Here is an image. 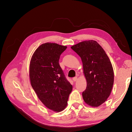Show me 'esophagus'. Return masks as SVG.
I'll use <instances>...</instances> for the list:
<instances>
[{"mask_svg":"<svg viewBox=\"0 0 132 132\" xmlns=\"http://www.w3.org/2000/svg\"><path fill=\"white\" fill-rule=\"evenodd\" d=\"M77 80V77H76V76L73 78V81H75V82Z\"/></svg>","mask_w":132,"mask_h":132,"instance_id":"esophagus-1","label":"esophagus"}]
</instances>
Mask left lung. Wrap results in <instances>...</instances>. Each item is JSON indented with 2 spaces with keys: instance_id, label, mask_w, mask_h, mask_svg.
<instances>
[{
  "instance_id": "obj_1",
  "label": "left lung",
  "mask_w": 132,
  "mask_h": 132,
  "mask_svg": "<svg viewBox=\"0 0 132 132\" xmlns=\"http://www.w3.org/2000/svg\"><path fill=\"white\" fill-rule=\"evenodd\" d=\"M80 56L87 81L82 92L85 102L98 107L110 96L114 83V72L106 52L94 40L84 41L71 47Z\"/></svg>"
}]
</instances>
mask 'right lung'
I'll return each instance as SVG.
<instances>
[{
	"instance_id": "obj_1",
	"label": "right lung",
	"mask_w": 132,
	"mask_h": 132,
	"mask_svg": "<svg viewBox=\"0 0 132 132\" xmlns=\"http://www.w3.org/2000/svg\"><path fill=\"white\" fill-rule=\"evenodd\" d=\"M67 46L56 43L41 45L32 55L29 76L32 88L45 106L55 112L66 108L72 86L59 65Z\"/></svg>"
}]
</instances>
